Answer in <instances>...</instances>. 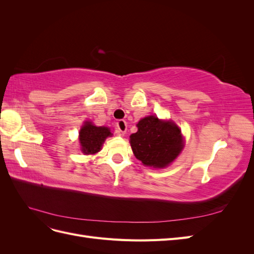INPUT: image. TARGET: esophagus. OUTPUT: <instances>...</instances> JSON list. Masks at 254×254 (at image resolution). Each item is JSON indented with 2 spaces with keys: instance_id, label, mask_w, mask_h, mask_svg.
Returning <instances> with one entry per match:
<instances>
[{
  "instance_id": "obj_1",
  "label": "esophagus",
  "mask_w": 254,
  "mask_h": 254,
  "mask_svg": "<svg viewBox=\"0 0 254 254\" xmlns=\"http://www.w3.org/2000/svg\"><path fill=\"white\" fill-rule=\"evenodd\" d=\"M117 127H118V129L120 130L122 133H125L126 130H127V123H126V121L119 120L117 122Z\"/></svg>"
}]
</instances>
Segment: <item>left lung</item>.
I'll return each mask as SVG.
<instances>
[{
	"instance_id": "obj_1",
	"label": "left lung",
	"mask_w": 254,
	"mask_h": 254,
	"mask_svg": "<svg viewBox=\"0 0 254 254\" xmlns=\"http://www.w3.org/2000/svg\"><path fill=\"white\" fill-rule=\"evenodd\" d=\"M137 131L130 135V144L144 165L162 168L178 157L183 147L181 131L173 122L160 121L155 115L137 123Z\"/></svg>"
}]
</instances>
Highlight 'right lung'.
I'll list each match as a JSON object with an SVG mask.
<instances>
[{"label": "right lung", "mask_w": 254, "mask_h": 254, "mask_svg": "<svg viewBox=\"0 0 254 254\" xmlns=\"http://www.w3.org/2000/svg\"><path fill=\"white\" fill-rule=\"evenodd\" d=\"M112 135L110 129L107 127H96L87 122L82 126L79 132V141L81 145V150L86 155H93L98 152L102 148L107 136Z\"/></svg>", "instance_id": "obj_1"}]
</instances>
